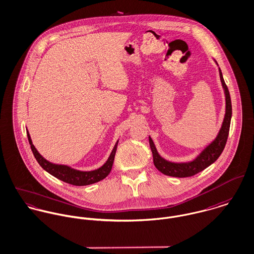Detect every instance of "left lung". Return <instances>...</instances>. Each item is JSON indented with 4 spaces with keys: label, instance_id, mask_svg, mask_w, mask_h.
Listing matches in <instances>:
<instances>
[{
    "label": "left lung",
    "instance_id": "left-lung-1",
    "mask_svg": "<svg viewBox=\"0 0 254 254\" xmlns=\"http://www.w3.org/2000/svg\"><path fill=\"white\" fill-rule=\"evenodd\" d=\"M216 63V61H215ZM217 64V63H216ZM219 75L220 80L222 83V87L224 89L225 94V116L221 125V128L216 136L208 146L204 148V150L192 161L184 162V163H175V162L168 161L161 157L154 145V142L152 138L149 137V144L153 155V163L154 166L157 168L158 171H160L162 174L170 177L175 178H188L192 177L203 170H205L209 165H211L213 162L216 161L217 158L222 153L230 129L231 117H232V104H231L230 93L228 90L227 85L225 84V81L222 76L221 69L219 68Z\"/></svg>",
    "mask_w": 254,
    "mask_h": 254
}]
</instances>
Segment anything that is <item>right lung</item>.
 <instances>
[{"label":"right lung","instance_id":"obj_1","mask_svg":"<svg viewBox=\"0 0 254 254\" xmlns=\"http://www.w3.org/2000/svg\"><path fill=\"white\" fill-rule=\"evenodd\" d=\"M27 136H28V139H29L33 154H34L36 160L41 165V167L44 170H46L47 173H49L50 175H52L53 177H55L56 179L64 182V183H67L69 185H76V186L92 185V184L104 180L106 177H108V175L112 171L115 156H116L118 140L116 141V145H115L110 157L101 168L94 170V171L83 172V171H78V170L72 169L66 165H58V164H53L51 162L47 161L39 153V151L33 144L28 131H27Z\"/></svg>","mask_w":254,"mask_h":254}]
</instances>
